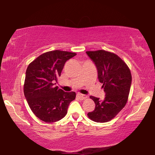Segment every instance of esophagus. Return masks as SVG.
<instances>
[{
    "mask_svg": "<svg viewBox=\"0 0 155 155\" xmlns=\"http://www.w3.org/2000/svg\"><path fill=\"white\" fill-rule=\"evenodd\" d=\"M77 97L80 100H85L87 98V96L83 95V94H77Z\"/></svg>",
    "mask_w": 155,
    "mask_h": 155,
    "instance_id": "1",
    "label": "esophagus"
}]
</instances>
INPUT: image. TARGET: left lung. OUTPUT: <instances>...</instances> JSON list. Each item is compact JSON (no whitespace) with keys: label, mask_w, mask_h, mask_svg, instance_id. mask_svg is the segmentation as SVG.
I'll use <instances>...</instances> for the list:
<instances>
[{"label":"left lung","mask_w":155,"mask_h":155,"mask_svg":"<svg viewBox=\"0 0 155 155\" xmlns=\"http://www.w3.org/2000/svg\"><path fill=\"white\" fill-rule=\"evenodd\" d=\"M98 70V77L106 95L103 101L90 96L95 103L93 111L87 116L96 122L111 120L127 103L132 81L130 70L127 64L117 54L104 50L87 51Z\"/></svg>","instance_id":"left-lung-1"}]
</instances>
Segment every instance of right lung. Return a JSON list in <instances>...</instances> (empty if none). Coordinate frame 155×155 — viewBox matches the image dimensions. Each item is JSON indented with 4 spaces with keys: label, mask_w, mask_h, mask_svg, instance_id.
<instances>
[{
    "label": "right lung",
    "mask_w": 155,
    "mask_h": 155,
    "mask_svg": "<svg viewBox=\"0 0 155 155\" xmlns=\"http://www.w3.org/2000/svg\"><path fill=\"white\" fill-rule=\"evenodd\" d=\"M75 52L56 50L44 52L30 63L26 71L24 94L34 114L45 122L59 121L67 114L76 93L55 86L65 63Z\"/></svg>",
    "instance_id": "obj_1"
}]
</instances>
